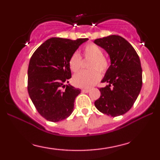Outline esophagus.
<instances>
[{"label": "esophagus", "mask_w": 160, "mask_h": 160, "mask_svg": "<svg viewBox=\"0 0 160 160\" xmlns=\"http://www.w3.org/2000/svg\"><path fill=\"white\" fill-rule=\"evenodd\" d=\"M89 91H90V89H82V92H84V93L89 92Z\"/></svg>", "instance_id": "obj_1"}]
</instances>
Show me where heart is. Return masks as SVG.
Returning <instances> with one entry per match:
<instances>
[{"label": "heart", "mask_w": 160, "mask_h": 160, "mask_svg": "<svg viewBox=\"0 0 160 160\" xmlns=\"http://www.w3.org/2000/svg\"><path fill=\"white\" fill-rule=\"evenodd\" d=\"M82 55L85 58H90L87 71H81L75 74L73 82L76 86L80 88H89L92 86L100 78V74H104L108 68V62L103 56L102 48L95 43H89L82 49ZM81 58L78 53L74 52L70 57L69 68L73 72H77L80 68ZM98 69V71L96 70Z\"/></svg>", "instance_id": "obj_1"}]
</instances>
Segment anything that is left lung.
Returning a JSON list of instances; mask_svg holds the SVG:
<instances>
[{"label": "left lung", "instance_id": "8db88e82", "mask_svg": "<svg viewBox=\"0 0 160 160\" xmlns=\"http://www.w3.org/2000/svg\"><path fill=\"white\" fill-rule=\"evenodd\" d=\"M109 55L111 65L99 89L101 96L95 106L102 113L111 117L123 115L132 107L142 86L140 58L133 47L119 35H110L94 40Z\"/></svg>", "mask_w": 160, "mask_h": 160}]
</instances>
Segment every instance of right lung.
I'll list each match as a JSON object with an SVG mask.
<instances>
[{
  "instance_id": "add662e5",
  "label": "right lung",
  "mask_w": 160,
  "mask_h": 160,
  "mask_svg": "<svg viewBox=\"0 0 160 160\" xmlns=\"http://www.w3.org/2000/svg\"><path fill=\"white\" fill-rule=\"evenodd\" d=\"M88 40L51 38L33 53L28 70V91L37 111L46 120L58 122L74 111V100L81 90L66 84L71 78L68 62Z\"/></svg>"
}]
</instances>
